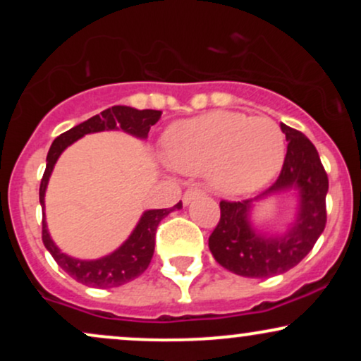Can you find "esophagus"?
I'll list each match as a JSON object with an SVG mask.
<instances>
[{
	"mask_svg": "<svg viewBox=\"0 0 361 361\" xmlns=\"http://www.w3.org/2000/svg\"><path fill=\"white\" fill-rule=\"evenodd\" d=\"M205 195V192L204 190L200 188V186H192V188H188L185 192V195H183V204L185 205H188L190 202H193L195 198H198V197H204Z\"/></svg>",
	"mask_w": 361,
	"mask_h": 361,
	"instance_id": "1",
	"label": "esophagus"
}]
</instances>
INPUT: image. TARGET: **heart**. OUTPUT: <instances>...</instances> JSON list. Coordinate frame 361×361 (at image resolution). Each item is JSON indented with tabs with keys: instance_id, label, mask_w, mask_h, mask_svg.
I'll return each mask as SVG.
<instances>
[{
	"instance_id": "heart-1",
	"label": "heart",
	"mask_w": 361,
	"mask_h": 361,
	"mask_svg": "<svg viewBox=\"0 0 361 361\" xmlns=\"http://www.w3.org/2000/svg\"><path fill=\"white\" fill-rule=\"evenodd\" d=\"M166 159L188 175L205 171L215 192H255L280 171L285 135L270 117L217 110L180 120L164 135Z\"/></svg>"
}]
</instances>
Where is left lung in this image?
Returning <instances> with one entry per match:
<instances>
[{"mask_svg": "<svg viewBox=\"0 0 361 361\" xmlns=\"http://www.w3.org/2000/svg\"><path fill=\"white\" fill-rule=\"evenodd\" d=\"M288 140L280 176L267 192L243 202H221V221L209 238V247L221 267L247 276L270 279L299 264L326 227V193L329 181L317 149L295 128L280 123ZM297 189L300 209L287 233L267 236L256 233L249 214L255 201L270 194Z\"/></svg>", "mask_w": 361, "mask_h": 361, "instance_id": "left-lung-1", "label": "left lung"}]
</instances>
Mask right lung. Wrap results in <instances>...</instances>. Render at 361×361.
I'll list each match as a JSON object with an SVG mask.
<instances>
[{
    "instance_id": "1",
    "label": "right lung",
    "mask_w": 361,
    "mask_h": 361,
    "mask_svg": "<svg viewBox=\"0 0 361 361\" xmlns=\"http://www.w3.org/2000/svg\"><path fill=\"white\" fill-rule=\"evenodd\" d=\"M161 118L159 110H137L132 106L115 105L111 109L103 110L100 115H94L80 123V126L69 128L68 132L61 134L59 137L52 142L51 149L47 152V164H45V171L40 181L39 198L40 205H42V241L47 251L51 252L56 263L73 276L74 280L86 287L94 288H111L120 287V285L127 283V281L137 279L147 270L149 263H151L152 255H154V239L156 231L159 222L171 214L173 210H180L181 202H178L171 209H154L146 210L140 217V221L128 235V239L118 250H115L110 255L103 256L98 259H78L73 256H68L62 252L56 243L51 239V234L47 231V222H45V190H47L49 178L54 169V164L57 163L59 156L62 154L66 147L71 146L82 135L93 134V132L103 130H120L127 132V134L134 135L139 139H147L149 130L154 126L157 120Z\"/></svg>"
}]
</instances>
